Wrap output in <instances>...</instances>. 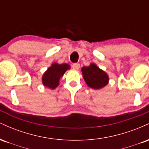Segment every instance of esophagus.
<instances>
[{
	"instance_id": "1",
	"label": "esophagus",
	"mask_w": 149,
	"mask_h": 149,
	"mask_svg": "<svg viewBox=\"0 0 149 149\" xmlns=\"http://www.w3.org/2000/svg\"><path fill=\"white\" fill-rule=\"evenodd\" d=\"M72 68L73 69H78L80 68V64H78V63H75L72 65Z\"/></svg>"
}]
</instances>
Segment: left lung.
I'll list each match as a JSON object with an SVG mask.
<instances>
[{
  "mask_svg": "<svg viewBox=\"0 0 149 149\" xmlns=\"http://www.w3.org/2000/svg\"><path fill=\"white\" fill-rule=\"evenodd\" d=\"M81 71L85 83L90 88L100 89L108 84L109 76L96 64H91L89 66H84Z\"/></svg>",
  "mask_w": 149,
  "mask_h": 149,
  "instance_id": "obj_1",
  "label": "left lung"
}]
</instances>
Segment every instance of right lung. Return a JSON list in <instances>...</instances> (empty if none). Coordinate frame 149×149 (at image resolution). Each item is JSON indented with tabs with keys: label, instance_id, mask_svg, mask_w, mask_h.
Listing matches in <instances>:
<instances>
[{
	"label": "right lung",
	"instance_id": "add662e5",
	"mask_svg": "<svg viewBox=\"0 0 149 149\" xmlns=\"http://www.w3.org/2000/svg\"><path fill=\"white\" fill-rule=\"evenodd\" d=\"M69 69L70 66L69 64H59L54 63L44 73L42 78V83L45 87L49 88H56L59 85V81L61 77L63 76L66 70Z\"/></svg>",
	"mask_w": 149,
	"mask_h": 149
}]
</instances>
